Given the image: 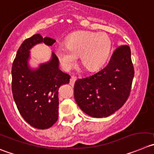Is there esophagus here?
<instances>
[{
    "mask_svg": "<svg viewBox=\"0 0 154 154\" xmlns=\"http://www.w3.org/2000/svg\"><path fill=\"white\" fill-rule=\"evenodd\" d=\"M77 80V77H74V76H72V77H70V84L71 86H74V83H75V81Z\"/></svg>",
    "mask_w": 154,
    "mask_h": 154,
    "instance_id": "34e87169",
    "label": "esophagus"
}]
</instances>
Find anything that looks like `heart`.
Segmentation results:
<instances>
[{"instance_id":"heart-1","label":"heart","mask_w":154,"mask_h":154,"mask_svg":"<svg viewBox=\"0 0 154 154\" xmlns=\"http://www.w3.org/2000/svg\"><path fill=\"white\" fill-rule=\"evenodd\" d=\"M65 45L57 47L55 54L66 70L75 64L78 56L87 70H97L106 62L112 48V41L107 34L85 31L69 35Z\"/></svg>"}]
</instances>
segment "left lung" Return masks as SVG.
Segmentation results:
<instances>
[{
	"instance_id": "8db88e82",
	"label": "left lung",
	"mask_w": 154,
	"mask_h": 154,
	"mask_svg": "<svg viewBox=\"0 0 154 154\" xmlns=\"http://www.w3.org/2000/svg\"><path fill=\"white\" fill-rule=\"evenodd\" d=\"M134 70L128 45L118 47L109 64L74 84V99L83 112L94 118L111 116L125 103Z\"/></svg>"
}]
</instances>
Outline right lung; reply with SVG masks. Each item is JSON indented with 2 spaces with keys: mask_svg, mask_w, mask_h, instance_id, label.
<instances>
[{
  "mask_svg": "<svg viewBox=\"0 0 154 154\" xmlns=\"http://www.w3.org/2000/svg\"><path fill=\"white\" fill-rule=\"evenodd\" d=\"M45 43L51 46L55 40L35 34L24 40L13 62L12 93L19 112L28 124L38 129L51 127L58 118V89L68 84L70 75L59 69V61L52 52L51 58L36 69L28 61L34 45Z\"/></svg>",
  "mask_w": 154,
  "mask_h": 154,
  "instance_id": "add662e5",
  "label": "right lung"
}]
</instances>
